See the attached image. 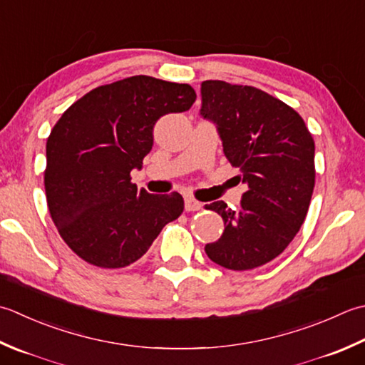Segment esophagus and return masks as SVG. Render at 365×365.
Returning <instances> with one entry per match:
<instances>
[{"mask_svg": "<svg viewBox=\"0 0 365 365\" xmlns=\"http://www.w3.org/2000/svg\"><path fill=\"white\" fill-rule=\"evenodd\" d=\"M201 209H202V204L199 202V201H196L195 197H191V196L185 197V210L195 212V210H201Z\"/></svg>", "mask_w": 365, "mask_h": 365, "instance_id": "1", "label": "esophagus"}]
</instances>
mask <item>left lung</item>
<instances>
[{
    "label": "left lung",
    "mask_w": 365,
    "mask_h": 365,
    "mask_svg": "<svg viewBox=\"0 0 365 365\" xmlns=\"http://www.w3.org/2000/svg\"><path fill=\"white\" fill-rule=\"evenodd\" d=\"M199 115L215 125L225 156L247 185L237 209L225 201L205 205L225 221L205 253L231 270L259 267L283 253L304 223L315 187V142L294 109L247 85L202 82Z\"/></svg>",
    "instance_id": "8db88e82"
}]
</instances>
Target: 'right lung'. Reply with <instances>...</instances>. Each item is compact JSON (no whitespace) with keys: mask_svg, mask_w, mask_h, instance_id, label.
<instances>
[{"mask_svg":"<svg viewBox=\"0 0 365 365\" xmlns=\"http://www.w3.org/2000/svg\"><path fill=\"white\" fill-rule=\"evenodd\" d=\"M188 83L134 76L78 99L47 139L48 212L73 252L93 266L126 267L183 212L178 192L150 195L131 183L153 147L155 123L188 110Z\"/></svg>","mask_w":365,"mask_h":365,"instance_id":"1","label":"right lung"}]
</instances>
